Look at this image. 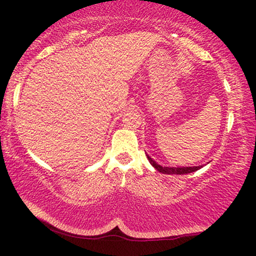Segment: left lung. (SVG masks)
Here are the masks:
<instances>
[{
	"mask_svg": "<svg viewBox=\"0 0 256 256\" xmlns=\"http://www.w3.org/2000/svg\"><path fill=\"white\" fill-rule=\"evenodd\" d=\"M148 157L149 162L152 163V166L155 168L156 170H158L162 174H190L194 172V171H197L198 169H200V166H186V168H168V166H162L160 164H157L155 160H154L152 157L146 155Z\"/></svg>",
	"mask_w": 256,
	"mask_h": 256,
	"instance_id": "left-lung-1",
	"label": "left lung"
}]
</instances>
